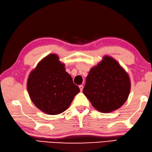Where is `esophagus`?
<instances>
[{
    "label": "esophagus",
    "mask_w": 152,
    "mask_h": 152,
    "mask_svg": "<svg viewBox=\"0 0 152 152\" xmlns=\"http://www.w3.org/2000/svg\"><path fill=\"white\" fill-rule=\"evenodd\" d=\"M79 88H80V91H83V86L82 85H79Z\"/></svg>",
    "instance_id": "1"
}]
</instances>
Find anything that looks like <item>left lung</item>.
I'll return each mask as SVG.
<instances>
[{
	"mask_svg": "<svg viewBox=\"0 0 152 152\" xmlns=\"http://www.w3.org/2000/svg\"><path fill=\"white\" fill-rule=\"evenodd\" d=\"M130 86L129 76L124 69L115 59L104 56L91 69L83 92L97 110L110 113L126 101Z\"/></svg>",
	"mask_w": 152,
	"mask_h": 152,
	"instance_id": "8db88e82",
	"label": "left lung"
}]
</instances>
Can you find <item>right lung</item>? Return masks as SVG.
Returning <instances> with one entry per match:
<instances>
[{"label": "right lung", "mask_w": 152, "mask_h": 152, "mask_svg": "<svg viewBox=\"0 0 152 152\" xmlns=\"http://www.w3.org/2000/svg\"><path fill=\"white\" fill-rule=\"evenodd\" d=\"M27 89L36 107L51 115L67 110L80 91L56 54L39 62L28 77Z\"/></svg>", "instance_id": "obj_1"}]
</instances>
